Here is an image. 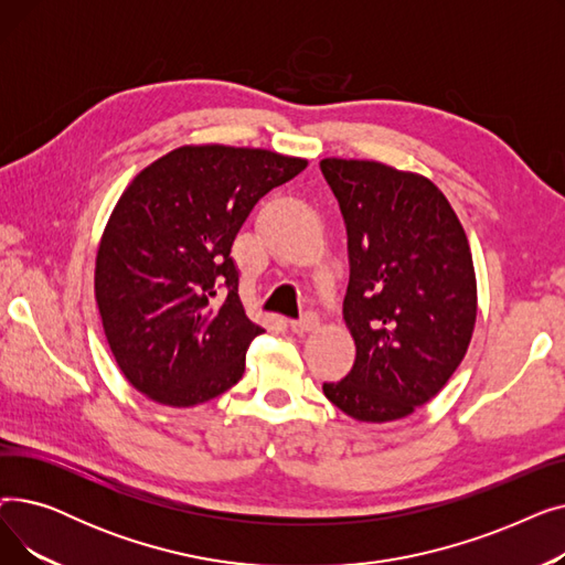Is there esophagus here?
<instances>
[{"instance_id": "obj_1", "label": "esophagus", "mask_w": 565, "mask_h": 565, "mask_svg": "<svg viewBox=\"0 0 565 565\" xmlns=\"http://www.w3.org/2000/svg\"><path fill=\"white\" fill-rule=\"evenodd\" d=\"M318 324V316L316 313H305L302 318H298V320H290V330L295 332V334H307V332H311L313 328Z\"/></svg>"}]
</instances>
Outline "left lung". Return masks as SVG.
I'll return each mask as SVG.
<instances>
[{
    "label": "left lung",
    "mask_w": 565,
    "mask_h": 565,
    "mask_svg": "<svg viewBox=\"0 0 565 565\" xmlns=\"http://www.w3.org/2000/svg\"><path fill=\"white\" fill-rule=\"evenodd\" d=\"M320 171L345 220L343 320L358 345L350 373L322 392L352 419H403L449 382L471 341L477 277L467 235L419 173L339 158Z\"/></svg>",
    "instance_id": "left-lung-1"
}]
</instances>
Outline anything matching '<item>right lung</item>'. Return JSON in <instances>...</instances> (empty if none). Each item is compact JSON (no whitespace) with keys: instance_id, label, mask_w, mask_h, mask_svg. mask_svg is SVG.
I'll list each match as a JSON object with an SVG mask.
<instances>
[{"instance_id":"right-lung-1","label":"right lung","mask_w":565,"mask_h":565,"mask_svg":"<svg viewBox=\"0 0 565 565\" xmlns=\"http://www.w3.org/2000/svg\"><path fill=\"white\" fill-rule=\"evenodd\" d=\"M307 167L263 148L181 146L137 173L96 258V300L118 369L148 398L190 407L243 377L263 328L231 256L254 205Z\"/></svg>"}]
</instances>
